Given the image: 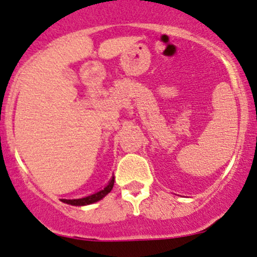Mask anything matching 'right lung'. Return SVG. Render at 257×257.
<instances>
[{
	"instance_id": "right-lung-1",
	"label": "right lung",
	"mask_w": 257,
	"mask_h": 257,
	"mask_svg": "<svg viewBox=\"0 0 257 257\" xmlns=\"http://www.w3.org/2000/svg\"><path fill=\"white\" fill-rule=\"evenodd\" d=\"M113 186H114V177L111 178L110 182H109V184L105 187L104 189H102V191L94 193V194L88 195V197H85V198H81V199H60V200H62L63 203L70 204V205H75V206L88 205V204L96 203V201L100 200L102 198H104L105 195L108 194V193H110L111 189H113Z\"/></svg>"
}]
</instances>
